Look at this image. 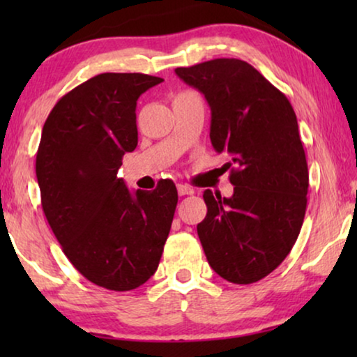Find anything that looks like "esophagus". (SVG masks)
<instances>
[{"label":"esophagus","instance_id":"1","mask_svg":"<svg viewBox=\"0 0 357 357\" xmlns=\"http://www.w3.org/2000/svg\"><path fill=\"white\" fill-rule=\"evenodd\" d=\"M177 192L180 197H185V195H193L195 190L192 187H188V185H177Z\"/></svg>","mask_w":357,"mask_h":357}]
</instances>
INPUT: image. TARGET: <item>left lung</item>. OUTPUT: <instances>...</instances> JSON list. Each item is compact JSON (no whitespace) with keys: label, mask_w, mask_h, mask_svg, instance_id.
<instances>
[{"label":"left lung","mask_w":357,"mask_h":357,"mask_svg":"<svg viewBox=\"0 0 357 357\" xmlns=\"http://www.w3.org/2000/svg\"><path fill=\"white\" fill-rule=\"evenodd\" d=\"M211 107V138L231 155V198L203 193L197 226L208 263L234 284L263 280L289 255L307 208L309 169L291 102L247 61L216 58L177 68Z\"/></svg>","instance_id":"8db88e82"}]
</instances>
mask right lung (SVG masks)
<instances>
[{"mask_svg": "<svg viewBox=\"0 0 357 357\" xmlns=\"http://www.w3.org/2000/svg\"><path fill=\"white\" fill-rule=\"evenodd\" d=\"M162 81L102 73L63 96L42 130L36 174L47 221L73 266L110 291L154 275L178 202L172 180L130 193L116 177L138 144L136 100Z\"/></svg>", "mask_w": 357, "mask_h": 357, "instance_id": "add662e5", "label": "right lung"}]
</instances>
